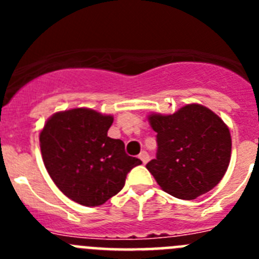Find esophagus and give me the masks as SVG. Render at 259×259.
<instances>
[{"mask_svg":"<svg viewBox=\"0 0 259 259\" xmlns=\"http://www.w3.org/2000/svg\"><path fill=\"white\" fill-rule=\"evenodd\" d=\"M139 158H140L141 161H143L144 164H146L148 162H149V154H148L146 152H141V154L139 155Z\"/></svg>","mask_w":259,"mask_h":259,"instance_id":"1","label":"esophagus"}]
</instances>
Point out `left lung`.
Segmentation results:
<instances>
[{"label": "left lung", "instance_id": "obj_1", "mask_svg": "<svg viewBox=\"0 0 259 259\" xmlns=\"http://www.w3.org/2000/svg\"><path fill=\"white\" fill-rule=\"evenodd\" d=\"M157 157L146 164L158 185L180 200H194L211 191L231 159L230 130L202 105H185L171 115L152 114Z\"/></svg>", "mask_w": 259, "mask_h": 259}]
</instances>
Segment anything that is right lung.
Here are the masks:
<instances>
[{
	"instance_id": "right-lung-1",
	"label": "right lung",
	"mask_w": 259,
	"mask_h": 259,
	"mask_svg": "<svg viewBox=\"0 0 259 259\" xmlns=\"http://www.w3.org/2000/svg\"><path fill=\"white\" fill-rule=\"evenodd\" d=\"M114 118L71 109L50 116L40 134L42 161L62 193L84 206H100L124 187L127 174L143 162L124 143L107 136Z\"/></svg>"
}]
</instances>
